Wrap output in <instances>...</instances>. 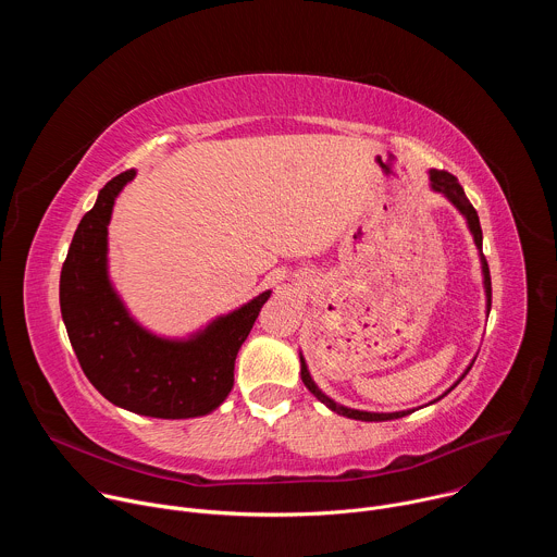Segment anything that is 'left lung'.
<instances>
[{"label":"left lung","instance_id":"obj_1","mask_svg":"<svg viewBox=\"0 0 557 557\" xmlns=\"http://www.w3.org/2000/svg\"><path fill=\"white\" fill-rule=\"evenodd\" d=\"M430 185H432V189L434 191H438V194H443L460 213H462V218L467 220V226H469V231H471V235H473V243H475V249H479V256H481V269H483V284H485V295H487V314H490V310H492V277H490V267H487V260H485V256H483V228H481V220H479V213H475V209L471 207V202L467 200V196H465V191H462V187L458 185V178L456 176H451L449 172H438V170H430ZM475 361V359H473ZM473 361L467 366V370L460 374V379L447 389V392H451L460 381H462V376L471 370V366H473ZM299 363H301V381H304V385L317 396V399H320L326 408H331L333 412H337V414H342V417H348V419H355V421H392V419H401V417H406V414H412L414 410H404V412H366V410H352V408H346V406H339V404H335L331 396H326L320 387H317V383L312 381V376H310V372H308V366H306V361H304V357H301V352H299ZM445 392V394H447ZM443 394V396H445ZM443 396H438V399H443ZM436 399V401H438ZM434 404V401H432Z\"/></svg>","mask_w":557,"mask_h":557}]
</instances>
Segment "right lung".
Returning <instances> with one entry per match:
<instances>
[{
	"instance_id": "add662e5",
	"label": "right lung",
	"mask_w": 557,
	"mask_h": 557,
	"mask_svg": "<svg viewBox=\"0 0 557 557\" xmlns=\"http://www.w3.org/2000/svg\"><path fill=\"white\" fill-rule=\"evenodd\" d=\"M134 176L127 170L112 178L74 231L59 282L63 324L86 376L110 404L153 419L205 417L228 396L237 350L271 290L187 339L143 329L108 273V224L116 196Z\"/></svg>"
}]
</instances>
